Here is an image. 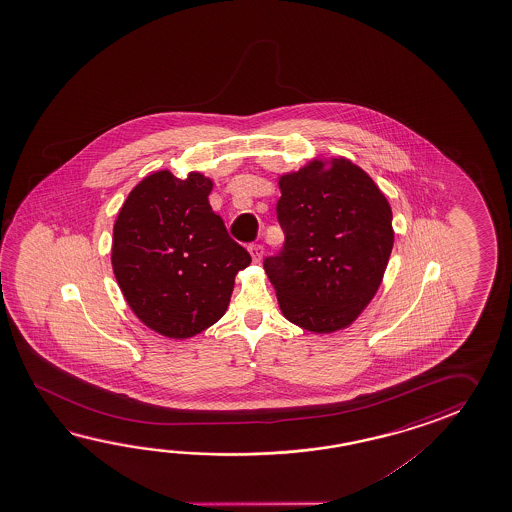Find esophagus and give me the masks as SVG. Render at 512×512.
I'll return each instance as SVG.
<instances>
[{
  "mask_svg": "<svg viewBox=\"0 0 512 512\" xmlns=\"http://www.w3.org/2000/svg\"><path fill=\"white\" fill-rule=\"evenodd\" d=\"M249 252H251L252 261H261V258H263V247L261 245H258V243H254V245H251L249 247Z\"/></svg>",
  "mask_w": 512,
  "mask_h": 512,
  "instance_id": "esophagus-1",
  "label": "esophagus"
}]
</instances>
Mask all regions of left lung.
I'll list each match as a JSON object with an SVG mask.
<instances>
[{"mask_svg":"<svg viewBox=\"0 0 512 512\" xmlns=\"http://www.w3.org/2000/svg\"><path fill=\"white\" fill-rule=\"evenodd\" d=\"M285 247L263 267L282 315L315 335L351 326L381 287L393 249L392 207L346 157H315L278 177Z\"/></svg>","mask_w":512,"mask_h":512,"instance_id":"obj_1","label":"left lung"}]
</instances>
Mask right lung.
<instances>
[{
	"label": "right lung",
	"mask_w": 512,
	"mask_h": 512,
	"mask_svg": "<svg viewBox=\"0 0 512 512\" xmlns=\"http://www.w3.org/2000/svg\"><path fill=\"white\" fill-rule=\"evenodd\" d=\"M214 181L170 170L131 188L113 225L111 265L120 291L144 326L185 340L214 326L230 304L249 252L232 240L208 203Z\"/></svg>",
	"instance_id": "add662e5"
}]
</instances>
